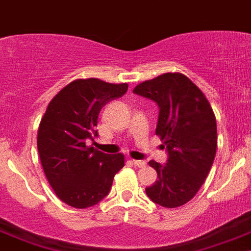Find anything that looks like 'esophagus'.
Instances as JSON below:
<instances>
[{
  "mask_svg": "<svg viewBox=\"0 0 251 251\" xmlns=\"http://www.w3.org/2000/svg\"><path fill=\"white\" fill-rule=\"evenodd\" d=\"M132 162H134V165L137 166V168H142V166L146 165V161H144V160H132Z\"/></svg>",
  "mask_w": 251,
  "mask_h": 251,
  "instance_id": "obj_1",
  "label": "esophagus"
}]
</instances>
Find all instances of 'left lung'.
Returning a JSON list of instances; mask_svg holds the SVG:
<instances>
[{"mask_svg": "<svg viewBox=\"0 0 251 251\" xmlns=\"http://www.w3.org/2000/svg\"><path fill=\"white\" fill-rule=\"evenodd\" d=\"M135 94L159 105L156 135L169 152L166 164L149 161L157 173L146 195L164 207L190 201L204 184L218 146L216 119L209 101L195 83L180 72L144 81Z\"/></svg>", "mask_w": 251, "mask_h": 251, "instance_id": "obj_1", "label": "left lung"}]
</instances>
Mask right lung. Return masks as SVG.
<instances>
[{
    "instance_id": "add662e5",
    "label": "right lung",
    "mask_w": 251,
    "mask_h": 251,
    "mask_svg": "<svg viewBox=\"0 0 251 251\" xmlns=\"http://www.w3.org/2000/svg\"><path fill=\"white\" fill-rule=\"evenodd\" d=\"M127 87V83L78 78L50 101L38 126L37 149L45 175L65 204L76 209L96 205L124 168L123 153H103L86 142L98 136L101 109L125 95Z\"/></svg>"
}]
</instances>
